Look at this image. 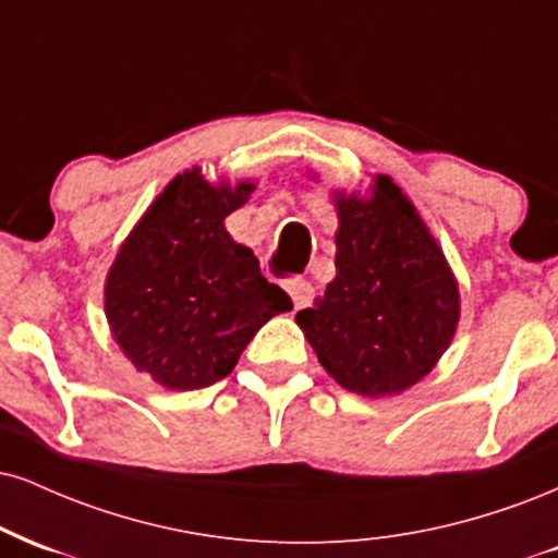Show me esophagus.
Listing matches in <instances>:
<instances>
[{
	"mask_svg": "<svg viewBox=\"0 0 558 558\" xmlns=\"http://www.w3.org/2000/svg\"><path fill=\"white\" fill-rule=\"evenodd\" d=\"M283 288L288 291V296H291L293 306H296V308H304V306L312 304L314 286L308 283V280H304V278H288L286 283H283Z\"/></svg>",
	"mask_w": 558,
	"mask_h": 558,
	"instance_id": "esophagus-1",
	"label": "esophagus"
}]
</instances>
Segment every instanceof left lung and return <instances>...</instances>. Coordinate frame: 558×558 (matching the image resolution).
Listing matches in <instances>:
<instances>
[{"mask_svg":"<svg viewBox=\"0 0 558 558\" xmlns=\"http://www.w3.org/2000/svg\"><path fill=\"white\" fill-rule=\"evenodd\" d=\"M335 275L325 296L296 314L325 372L364 398L400 395L452 343L458 280L445 252L389 177L372 194H335Z\"/></svg>","mask_w":558,"mask_h":558,"instance_id":"8db88e82","label":"left lung"}]
</instances>
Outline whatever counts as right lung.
Segmentation results:
<instances>
[{"label":"right lung","mask_w":558,"mask_h":558,"mask_svg":"<svg viewBox=\"0 0 558 558\" xmlns=\"http://www.w3.org/2000/svg\"><path fill=\"white\" fill-rule=\"evenodd\" d=\"M252 181L210 184L179 173L124 239L106 275L111 335L137 372L166 389H203L228 377L267 319L291 312L252 250L223 220L250 199Z\"/></svg>","instance_id":"obj_1"}]
</instances>
